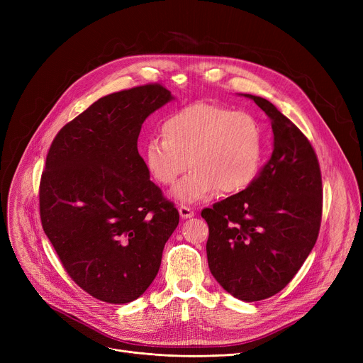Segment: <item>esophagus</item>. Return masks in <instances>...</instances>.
<instances>
[{"mask_svg": "<svg viewBox=\"0 0 363 363\" xmlns=\"http://www.w3.org/2000/svg\"><path fill=\"white\" fill-rule=\"evenodd\" d=\"M179 215L182 219H188V218H193L194 216V211L191 207L188 206H181L179 207Z\"/></svg>", "mask_w": 363, "mask_h": 363, "instance_id": "1", "label": "esophagus"}]
</instances>
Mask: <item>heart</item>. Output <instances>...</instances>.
<instances>
[{"mask_svg":"<svg viewBox=\"0 0 363 363\" xmlns=\"http://www.w3.org/2000/svg\"><path fill=\"white\" fill-rule=\"evenodd\" d=\"M162 138L145 145V164L163 185L175 184L188 164L193 167L174 189L181 203H196L218 191L238 194L255 182L262 167V128L245 111L188 106L163 122Z\"/></svg>","mask_w":363,"mask_h":363,"instance_id":"heart-1","label":"heart"}]
</instances>
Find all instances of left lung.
Returning a JSON list of instances; mask_svg holds the SVG:
<instances>
[{"label": "left lung", "mask_w": 363, "mask_h": 363, "mask_svg": "<svg viewBox=\"0 0 363 363\" xmlns=\"http://www.w3.org/2000/svg\"><path fill=\"white\" fill-rule=\"evenodd\" d=\"M271 119L274 148L255 182L204 208L207 262L234 297L259 301L279 293L316 242L322 218L318 157L301 130L268 100L244 94Z\"/></svg>", "instance_id": "1"}]
</instances>
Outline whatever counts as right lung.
<instances>
[{
  "label": "right lung",
  "instance_id": "right-lung-1",
  "mask_svg": "<svg viewBox=\"0 0 363 363\" xmlns=\"http://www.w3.org/2000/svg\"><path fill=\"white\" fill-rule=\"evenodd\" d=\"M172 100L160 84L108 94L65 125L47 155L44 233L69 277L101 301L138 298L179 223L137 147L144 121Z\"/></svg>",
  "mask_w": 363,
  "mask_h": 363
}]
</instances>
